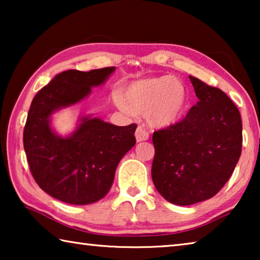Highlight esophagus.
Instances as JSON below:
<instances>
[{
	"mask_svg": "<svg viewBox=\"0 0 260 260\" xmlns=\"http://www.w3.org/2000/svg\"><path fill=\"white\" fill-rule=\"evenodd\" d=\"M135 139L136 142H142V141H147L149 139V134L142 127H138L135 132Z\"/></svg>",
	"mask_w": 260,
	"mask_h": 260,
	"instance_id": "1",
	"label": "esophagus"
}]
</instances>
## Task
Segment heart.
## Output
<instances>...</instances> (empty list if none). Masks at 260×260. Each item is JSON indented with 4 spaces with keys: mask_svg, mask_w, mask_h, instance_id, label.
Here are the masks:
<instances>
[{
    "mask_svg": "<svg viewBox=\"0 0 260 260\" xmlns=\"http://www.w3.org/2000/svg\"><path fill=\"white\" fill-rule=\"evenodd\" d=\"M112 99L113 103L127 114L146 113L149 124L157 128L178 124L189 107L186 85L173 76L136 80L129 83L122 94L116 91Z\"/></svg>",
    "mask_w": 260,
    "mask_h": 260,
    "instance_id": "b5f03b06",
    "label": "heart"
}]
</instances>
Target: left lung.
Segmentation results:
<instances>
[{
    "label": "left lung",
    "mask_w": 260,
    "mask_h": 260,
    "mask_svg": "<svg viewBox=\"0 0 260 260\" xmlns=\"http://www.w3.org/2000/svg\"><path fill=\"white\" fill-rule=\"evenodd\" d=\"M197 103L182 121L155 132L151 177L172 204L213 197L231 178L242 151L239 109L222 90L189 76Z\"/></svg>",
    "instance_id": "8db88e82"
}]
</instances>
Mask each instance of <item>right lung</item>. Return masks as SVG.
<instances>
[{"label": "right lung", "instance_id": "add662e5", "mask_svg": "<svg viewBox=\"0 0 260 260\" xmlns=\"http://www.w3.org/2000/svg\"><path fill=\"white\" fill-rule=\"evenodd\" d=\"M114 71L116 68L61 72L30 104L24 129L29 170L43 191L64 203L86 205L102 200L121 158L135 146V124L116 126L86 114L68 135L52 127L56 112L80 103Z\"/></svg>", "mask_w": 260, "mask_h": 260}]
</instances>
